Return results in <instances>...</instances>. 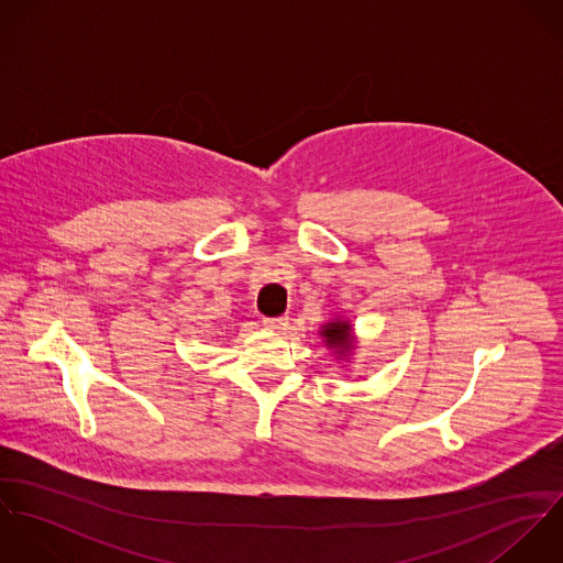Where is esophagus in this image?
I'll list each match as a JSON object with an SVG mask.
<instances>
[{
	"label": "esophagus",
	"mask_w": 563,
	"mask_h": 563,
	"mask_svg": "<svg viewBox=\"0 0 563 563\" xmlns=\"http://www.w3.org/2000/svg\"><path fill=\"white\" fill-rule=\"evenodd\" d=\"M286 324H288V319H286V317L264 319V327H266V329H273V331H282V329H286Z\"/></svg>",
	"instance_id": "1"
}]
</instances>
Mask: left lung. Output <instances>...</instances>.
I'll use <instances>...</instances> for the list:
<instances>
[{"instance_id": "obj_1", "label": "left lung", "mask_w": 563, "mask_h": 563, "mask_svg": "<svg viewBox=\"0 0 563 563\" xmlns=\"http://www.w3.org/2000/svg\"><path fill=\"white\" fill-rule=\"evenodd\" d=\"M321 335L324 338V344L329 349H335L340 357L351 355L353 351V327L351 322L344 319H333V321L322 324Z\"/></svg>"}]
</instances>
